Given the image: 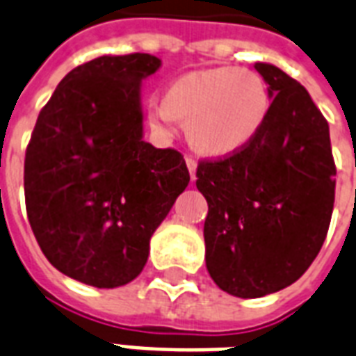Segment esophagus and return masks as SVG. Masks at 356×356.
I'll list each match as a JSON object with an SVG mask.
<instances>
[{
	"label": "esophagus",
	"instance_id": "esophagus-1",
	"mask_svg": "<svg viewBox=\"0 0 356 356\" xmlns=\"http://www.w3.org/2000/svg\"><path fill=\"white\" fill-rule=\"evenodd\" d=\"M187 169H189V175H191V180H195V175H197V159L193 156H186Z\"/></svg>",
	"mask_w": 356,
	"mask_h": 356
}]
</instances>
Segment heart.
Returning <instances> with one entry per match:
<instances>
[{"label": "heart", "instance_id": "heart-1", "mask_svg": "<svg viewBox=\"0 0 356 356\" xmlns=\"http://www.w3.org/2000/svg\"><path fill=\"white\" fill-rule=\"evenodd\" d=\"M271 96L260 74L238 66H211L176 78L163 95V106L150 122L172 131L176 118L187 120V135L198 152L227 156L260 134Z\"/></svg>", "mask_w": 356, "mask_h": 356}]
</instances>
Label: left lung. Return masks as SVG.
I'll return each instance as SVG.
<instances>
[{
  "mask_svg": "<svg viewBox=\"0 0 356 356\" xmlns=\"http://www.w3.org/2000/svg\"><path fill=\"white\" fill-rule=\"evenodd\" d=\"M254 68L273 98L260 134L238 152L200 159L208 200L206 267L230 296L254 299L290 286L318 256L334 206L329 124L297 79Z\"/></svg>",
  "mask_w": 356,
  "mask_h": 356,
  "instance_id": "8db88e82",
  "label": "left lung"
}]
</instances>
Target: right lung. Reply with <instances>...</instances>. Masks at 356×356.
Segmentation results:
<instances>
[{
  "label": "right lung",
  "instance_id": "1",
  "mask_svg": "<svg viewBox=\"0 0 356 356\" xmlns=\"http://www.w3.org/2000/svg\"><path fill=\"white\" fill-rule=\"evenodd\" d=\"M148 54L102 55L63 78L26 150L27 219L63 275L96 288L131 282L150 238L189 184L175 148L143 140L140 81Z\"/></svg>",
  "mask_w": 356,
  "mask_h": 356
}]
</instances>
